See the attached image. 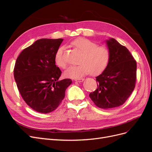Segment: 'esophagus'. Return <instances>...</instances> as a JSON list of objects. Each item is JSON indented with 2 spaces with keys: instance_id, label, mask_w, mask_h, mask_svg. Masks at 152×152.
Here are the masks:
<instances>
[{
  "instance_id": "1",
  "label": "esophagus",
  "mask_w": 152,
  "mask_h": 152,
  "mask_svg": "<svg viewBox=\"0 0 152 152\" xmlns=\"http://www.w3.org/2000/svg\"><path fill=\"white\" fill-rule=\"evenodd\" d=\"M75 81H77V82H82L84 81V79L83 78H77V79H75Z\"/></svg>"
}]
</instances>
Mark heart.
<instances>
[{
  "instance_id": "1",
  "label": "heart",
  "mask_w": 152,
  "mask_h": 152,
  "mask_svg": "<svg viewBox=\"0 0 152 152\" xmlns=\"http://www.w3.org/2000/svg\"><path fill=\"white\" fill-rule=\"evenodd\" d=\"M72 45L79 51L80 57L78 66H70L65 71L64 75L67 77L78 78L90 73L97 76L104 72L109 64L110 52L105 47L99 46L88 39L79 38L72 42ZM64 47H61L55 54L56 64L65 69L67 64L64 57Z\"/></svg>"
}]
</instances>
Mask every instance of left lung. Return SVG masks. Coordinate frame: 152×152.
<instances>
[{
    "instance_id": "left-lung-1",
    "label": "left lung",
    "mask_w": 152,
    "mask_h": 152,
    "mask_svg": "<svg viewBox=\"0 0 152 152\" xmlns=\"http://www.w3.org/2000/svg\"><path fill=\"white\" fill-rule=\"evenodd\" d=\"M110 61L105 71L96 77L97 88L89 96L99 108L107 109L122 105L134 90L136 61L126 47L114 38L106 40Z\"/></svg>"
}]
</instances>
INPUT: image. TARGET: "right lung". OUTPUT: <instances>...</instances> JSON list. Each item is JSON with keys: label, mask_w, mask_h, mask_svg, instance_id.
Returning a JSON list of instances; mask_svg holds the SVG:
<instances>
[{"label": "right lung", "mask_w": 152, "mask_h": 152, "mask_svg": "<svg viewBox=\"0 0 152 152\" xmlns=\"http://www.w3.org/2000/svg\"><path fill=\"white\" fill-rule=\"evenodd\" d=\"M63 39L42 38L24 48L17 58L14 77L28 105L43 114L56 110L65 96L71 79L59 80L55 54Z\"/></svg>", "instance_id": "add662e5"}]
</instances>
